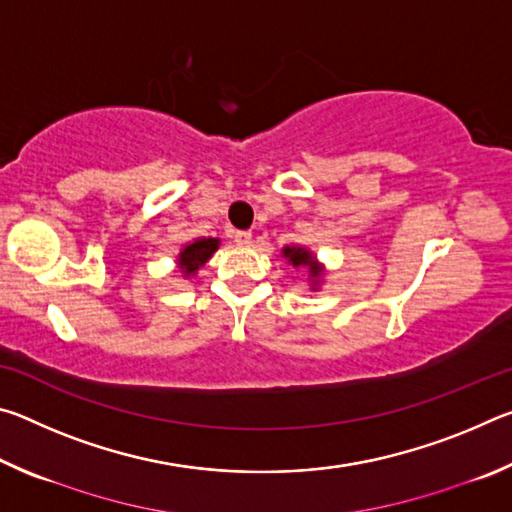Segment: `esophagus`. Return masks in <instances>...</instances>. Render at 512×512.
<instances>
[{"label": "esophagus", "instance_id": "esophagus-1", "mask_svg": "<svg viewBox=\"0 0 512 512\" xmlns=\"http://www.w3.org/2000/svg\"><path fill=\"white\" fill-rule=\"evenodd\" d=\"M235 241L239 246H250L253 244V235H250L248 230H239V232H235Z\"/></svg>", "mask_w": 512, "mask_h": 512}]
</instances>
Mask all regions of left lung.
<instances>
[{"label":"left lung","mask_w":512,"mask_h":512,"mask_svg":"<svg viewBox=\"0 0 512 512\" xmlns=\"http://www.w3.org/2000/svg\"><path fill=\"white\" fill-rule=\"evenodd\" d=\"M282 257L287 259V264L291 268L302 271V275H305V280H307L311 291L320 289V284H323V277L327 275V268H325V264L318 262V257L311 253L307 246H300V244L284 246Z\"/></svg>","instance_id":"1"}]
</instances>
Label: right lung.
<instances>
[{"mask_svg": "<svg viewBox=\"0 0 512 512\" xmlns=\"http://www.w3.org/2000/svg\"><path fill=\"white\" fill-rule=\"evenodd\" d=\"M219 246H221V239L198 237L180 248L176 264H178L180 275H183V280L194 277L198 273V268H203L207 262H210V257L219 250Z\"/></svg>", "mask_w": 512, "mask_h": 512, "instance_id": "add662e5", "label": "right lung"}]
</instances>
